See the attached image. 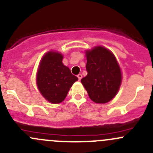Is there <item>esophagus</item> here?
I'll use <instances>...</instances> for the list:
<instances>
[{
  "label": "esophagus",
  "instance_id": "obj_1",
  "mask_svg": "<svg viewBox=\"0 0 153 153\" xmlns=\"http://www.w3.org/2000/svg\"><path fill=\"white\" fill-rule=\"evenodd\" d=\"M77 76H78V80H79V81H81V78H82V75H81V74H78V75H77Z\"/></svg>",
  "mask_w": 153,
  "mask_h": 153
}]
</instances>
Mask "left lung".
<instances>
[{"label":"left lung","instance_id":"left-lung-1","mask_svg":"<svg viewBox=\"0 0 153 153\" xmlns=\"http://www.w3.org/2000/svg\"><path fill=\"white\" fill-rule=\"evenodd\" d=\"M86 56L87 75L81 83L92 101L109 102L116 95L122 81L119 64L113 53L101 46L86 50Z\"/></svg>","mask_w":153,"mask_h":153}]
</instances>
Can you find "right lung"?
I'll list each match as a JSON object with an SVG mask.
<instances>
[{"instance_id":"right-lung-1","label":"right lung","mask_w":153,"mask_h":153,"mask_svg":"<svg viewBox=\"0 0 153 153\" xmlns=\"http://www.w3.org/2000/svg\"><path fill=\"white\" fill-rule=\"evenodd\" d=\"M62 54L49 51L43 56L36 76L41 95L52 104L61 103L72 84L78 80L62 63Z\"/></svg>"}]
</instances>
